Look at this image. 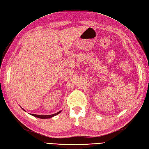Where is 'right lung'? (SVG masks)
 <instances>
[{
	"instance_id": "obj_1",
	"label": "right lung",
	"mask_w": 149,
	"mask_h": 149,
	"mask_svg": "<svg viewBox=\"0 0 149 149\" xmlns=\"http://www.w3.org/2000/svg\"><path fill=\"white\" fill-rule=\"evenodd\" d=\"M61 112V111L56 113H54L53 115H35V114H31V115L35 116V117H37L39 118H42V119H45V118H52L55 115H58V113Z\"/></svg>"
}]
</instances>
